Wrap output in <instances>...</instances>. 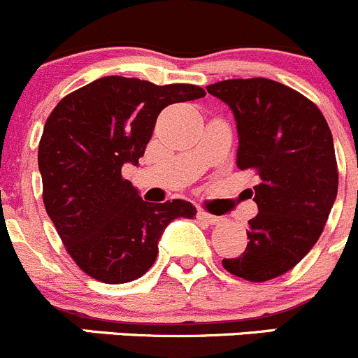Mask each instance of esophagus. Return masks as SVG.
I'll return each mask as SVG.
<instances>
[{"instance_id": "esophagus-1", "label": "esophagus", "mask_w": 358, "mask_h": 358, "mask_svg": "<svg viewBox=\"0 0 358 358\" xmlns=\"http://www.w3.org/2000/svg\"><path fill=\"white\" fill-rule=\"evenodd\" d=\"M199 218L202 220V222L209 223V225H220V223L223 222L222 216H215L208 211H199Z\"/></svg>"}]
</instances>
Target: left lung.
<instances>
[{
	"instance_id": "1",
	"label": "left lung",
	"mask_w": 358,
	"mask_h": 358,
	"mask_svg": "<svg viewBox=\"0 0 358 358\" xmlns=\"http://www.w3.org/2000/svg\"><path fill=\"white\" fill-rule=\"evenodd\" d=\"M234 112L237 168L258 176L248 248L223 259L227 272L265 282L298 265L322 234L338 196V164L319 107L282 83L227 79L206 86Z\"/></svg>"
}]
</instances>
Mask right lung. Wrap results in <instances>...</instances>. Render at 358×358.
Instances as JSON below:
<instances>
[{
    "instance_id": "add662e5",
    "label": "right lung",
    "mask_w": 358,
    "mask_h": 358,
    "mask_svg": "<svg viewBox=\"0 0 358 358\" xmlns=\"http://www.w3.org/2000/svg\"><path fill=\"white\" fill-rule=\"evenodd\" d=\"M196 85L107 76L64 96L46 119L38 149L43 202L76 265L106 284L142 277L176 218H194L190 202L143 201L121 175L138 164L164 107L202 99Z\"/></svg>"
}]
</instances>
